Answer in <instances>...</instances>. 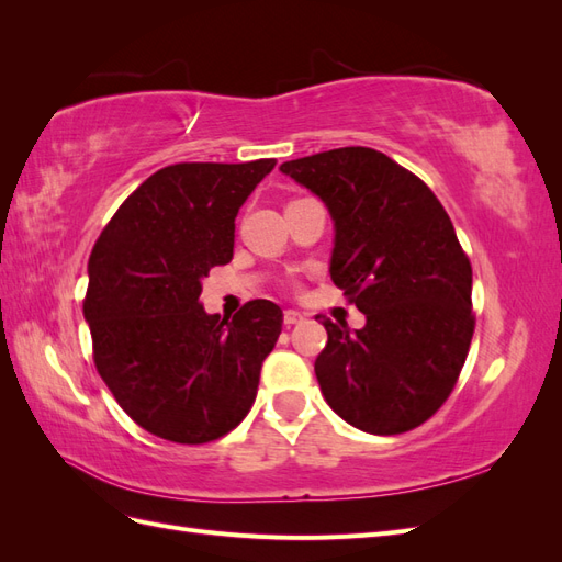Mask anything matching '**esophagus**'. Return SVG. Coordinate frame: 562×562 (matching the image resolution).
Segmentation results:
<instances>
[{
  "instance_id": "34e87169",
  "label": "esophagus",
  "mask_w": 562,
  "mask_h": 562,
  "mask_svg": "<svg viewBox=\"0 0 562 562\" xmlns=\"http://www.w3.org/2000/svg\"><path fill=\"white\" fill-rule=\"evenodd\" d=\"M302 321H307V314L295 312V310H288V312L283 314V323H285L288 328H291V326H297V323H302Z\"/></svg>"
}]
</instances>
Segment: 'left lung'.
I'll use <instances>...</instances> for the list:
<instances>
[{
    "mask_svg": "<svg viewBox=\"0 0 562 562\" xmlns=\"http://www.w3.org/2000/svg\"><path fill=\"white\" fill-rule=\"evenodd\" d=\"M330 213V279L361 330L323 321L321 394L351 427L391 436L427 422L462 372L473 337L471 265L446 209L417 176L370 147L281 164Z\"/></svg>",
    "mask_w": 562,
    "mask_h": 562,
    "instance_id": "obj_1",
    "label": "left lung"
}]
</instances>
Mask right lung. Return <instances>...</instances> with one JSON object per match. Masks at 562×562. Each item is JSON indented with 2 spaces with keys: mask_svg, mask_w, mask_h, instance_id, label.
Returning a JSON list of instances; mask_svg holds the SVG:
<instances>
[{
  "mask_svg": "<svg viewBox=\"0 0 562 562\" xmlns=\"http://www.w3.org/2000/svg\"><path fill=\"white\" fill-rule=\"evenodd\" d=\"M277 159L176 164L149 176L100 234L83 300L93 359L124 413L173 443L239 427L283 312L252 300L206 314L201 281L234 255V220Z\"/></svg>",
  "mask_w": 562,
  "mask_h": 562,
  "instance_id": "right-lung-1",
  "label": "right lung"
}]
</instances>
